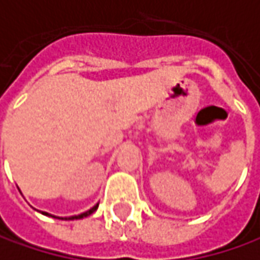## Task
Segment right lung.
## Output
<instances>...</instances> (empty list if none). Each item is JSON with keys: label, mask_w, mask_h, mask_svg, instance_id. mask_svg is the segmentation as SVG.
<instances>
[{"label": "right lung", "mask_w": 260, "mask_h": 260, "mask_svg": "<svg viewBox=\"0 0 260 260\" xmlns=\"http://www.w3.org/2000/svg\"><path fill=\"white\" fill-rule=\"evenodd\" d=\"M97 207H99V204H97V205H94V207H93L91 209H88L87 212H83V214H80V215H75V217H68V218H65V220H80V218L88 217V215H91V214H93V212L96 211ZM42 214H45V215H49L48 212H42ZM51 217H52V215H51ZM55 218H56V217H55Z\"/></svg>", "instance_id": "1"}]
</instances>
